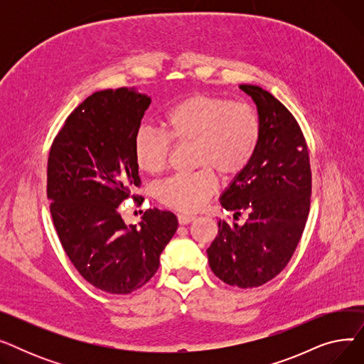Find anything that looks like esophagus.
Masks as SVG:
<instances>
[{
    "label": "esophagus",
    "instance_id": "esophagus-1",
    "mask_svg": "<svg viewBox=\"0 0 364 364\" xmlns=\"http://www.w3.org/2000/svg\"><path fill=\"white\" fill-rule=\"evenodd\" d=\"M178 223L181 224V225H186V224H190L192 221H195L196 220V217L195 215H190V214H178Z\"/></svg>",
    "mask_w": 364,
    "mask_h": 364
}]
</instances>
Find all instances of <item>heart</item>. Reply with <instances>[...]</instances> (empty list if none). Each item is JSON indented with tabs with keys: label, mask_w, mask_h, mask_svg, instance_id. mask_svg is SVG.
Listing matches in <instances>:
<instances>
[{
	"label": "heart",
	"mask_w": 364,
	"mask_h": 364,
	"mask_svg": "<svg viewBox=\"0 0 364 364\" xmlns=\"http://www.w3.org/2000/svg\"><path fill=\"white\" fill-rule=\"evenodd\" d=\"M165 132L141 127L132 140L136 165L150 176L166 168L172 141L193 143V174L174 176L156 187V198L181 213L200 209L217 190L215 172L235 177L250 165L261 139L259 114L247 103H235L218 95L195 94L169 107L164 118Z\"/></svg>",
	"instance_id": "obj_1"
}]
</instances>
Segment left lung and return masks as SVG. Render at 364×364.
Instances as JSON below:
<instances>
[{"label": "left lung", "instance_id": "1", "mask_svg": "<svg viewBox=\"0 0 364 364\" xmlns=\"http://www.w3.org/2000/svg\"><path fill=\"white\" fill-rule=\"evenodd\" d=\"M258 107L261 139L252 161L223 193L220 203L243 225L218 221L208 247L214 274L237 288H258L291 261L310 213L311 169L299 124L273 94L242 84Z\"/></svg>", "mask_w": 364, "mask_h": 364}]
</instances>
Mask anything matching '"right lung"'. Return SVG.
<instances>
[{"instance_id": "right-lung-1", "label": "right lung", "mask_w": 364, "mask_h": 364, "mask_svg": "<svg viewBox=\"0 0 364 364\" xmlns=\"http://www.w3.org/2000/svg\"><path fill=\"white\" fill-rule=\"evenodd\" d=\"M150 97L122 87L91 94L66 118L47 164V198L63 250L95 288L127 295L159 269V257L177 232V217L147 209L127 225L118 206L141 186L132 140Z\"/></svg>"}]
</instances>
